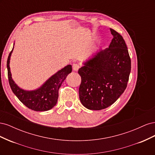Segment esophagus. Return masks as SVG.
<instances>
[{"label":"esophagus","instance_id":"34e87169","mask_svg":"<svg viewBox=\"0 0 155 155\" xmlns=\"http://www.w3.org/2000/svg\"><path fill=\"white\" fill-rule=\"evenodd\" d=\"M72 68H73V70H74V71H78V69L79 68V65L78 64L75 63V64H73Z\"/></svg>","mask_w":155,"mask_h":155}]
</instances>
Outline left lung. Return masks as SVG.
Wrapping results in <instances>:
<instances>
[{"label":"left lung","mask_w":155,"mask_h":155,"mask_svg":"<svg viewBox=\"0 0 155 155\" xmlns=\"http://www.w3.org/2000/svg\"><path fill=\"white\" fill-rule=\"evenodd\" d=\"M110 30L113 38L109 48L97 51L78 70L81 78L79 99L90 110L104 109L113 104L129 81L131 61L127 47L119 33Z\"/></svg>","instance_id":"obj_1"}]
</instances>
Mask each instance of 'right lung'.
Masks as SVG:
<instances>
[{
	"label": "right lung",
	"mask_w": 155,
	"mask_h": 155,
	"mask_svg": "<svg viewBox=\"0 0 155 155\" xmlns=\"http://www.w3.org/2000/svg\"><path fill=\"white\" fill-rule=\"evenodd\" d=\"M13 48L7 60L9 83L13 92L23 104L35 111L48 110L56 105L59 96L58 91L68 75L72 72V66L67 65L54 74L43 85L34 91H25L18 87L12 78L10 60Z\"/></svg>",
	"instance_id": "obj_1"
}]
</instances>
